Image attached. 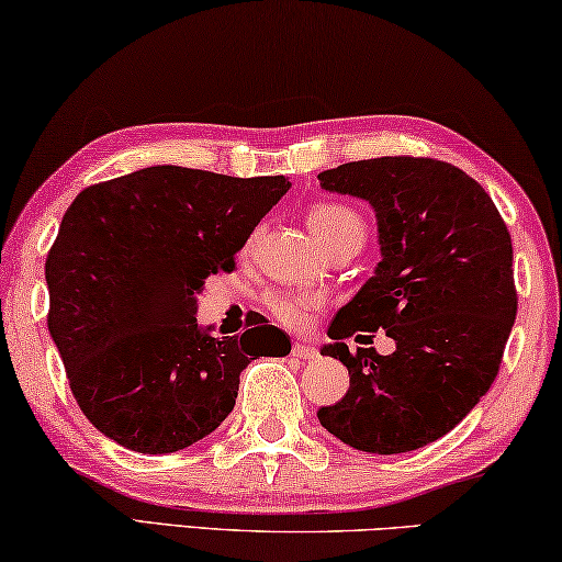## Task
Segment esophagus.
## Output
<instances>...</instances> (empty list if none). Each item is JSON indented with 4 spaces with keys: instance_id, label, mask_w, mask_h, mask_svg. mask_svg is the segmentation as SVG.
<instances>
[{
    "instance_id": "1",
    "label": "esophagus",
    "mask_w": 562,
    "mask_h": 562,
    "mask_svg": "<svg viewBox=\"0 0 562 562\" xmlns=\"http://www.w3.org/2000/svg\"><path fill=\"white\" fill-rule=\"evenodd\" d=\"M317 355H319L317 347L307 345V342H295V345H292V358H297V360H315Z\"/></svg>"
}]
</instances>
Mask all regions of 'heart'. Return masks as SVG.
<instances>
[{
	"instance_id": "heart-1",
	"label": "heart",
	"mask_w": 562,
	"mask_h": 562,
	"mask_svg": "<svg viewBox=\"0 0 562 562\" xmlns=\"http://www.w3.org/2000/svg\"><path fill=\"white\" fill-rule=\"evenodd\" d=\"M310 229L317 235L327 249L340 245H362L364 222L358 210L342 202H319L307 212ZM319 297L315 292H272L267 295V307L284 325H302L313 310H317Z\"/></svg>"
}]
</instances>
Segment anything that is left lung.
Listing matches in <instances>:
<instances>
[{"label": "left lung", "instance_id": "1", "mask_svg": "<svg viewBox=\"0 0 562 562\" xmlns=\"http://www.w3.org/2000/svg\"><path fill=\"white\" fill-rule=\"evenodd\" d=\"M317 180L372 204L382 255L327 329L319 352L345 364L350 387L317 417L355 450H417L450 432L501 370L518 313L510 233L483 187L440 159H360ZM362 328H385L396 352L350 353L344 340Z\"/></svg>", "mask_w": 562, "mask_h": 562}]
</instances>
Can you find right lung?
I'll return each mask as SVG.
<instances>
[{
	"instance_id": "add662e5",
	"label": "right lung",
	"mask_w": 562,
	"mask_h": 562,
	"mask_svg": "<svg viewBox=\"0 0 562 562\" xmlns=\"http://www.w3.org/2000/svg\"><path fill=\"white\" fill-rule=\"evenodd\" d=\"M290 182L157 165L82 190L44 278L47 327L77 405L122 448H190L233 413L239 372L284 358L290 337L262 319L239 337L198 325L204 280L235 270Z\"/></svg>"
}]
</instances>
